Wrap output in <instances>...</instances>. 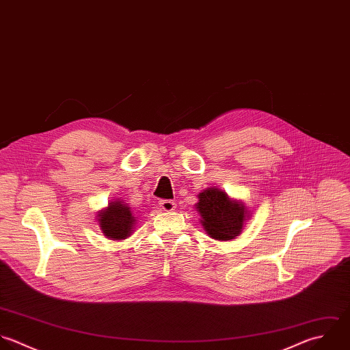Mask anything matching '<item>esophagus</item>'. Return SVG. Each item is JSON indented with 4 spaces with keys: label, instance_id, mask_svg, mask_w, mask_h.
Returning a JSON list of instances; mask_svg holds the SVG:
<instances>
[{
    "label": "esophagus",
    "instance_id": "34e87169",
    "mask_svg": "<svg viewBox=\"0 0 350 350\" xmlns=\"http://www.w3.org/2000/svg\"><path fill=\"white\" fill-rule=\"evenodd\" d=\"M159 208L162 211H173L176 208V203L173 200H161L159 202Z\"/></svg>",
    "mask_w": 350,
    "mask_h": 350
}]
</instances>
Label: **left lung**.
I'll list each match as a JSON object with an SVG mask.
<instances>
[{
	"label": "left lung",
	"mask_w": 350,
	"mask_h": 350,
	"mask_svg": "<svg viewBox=\"0 0 350 350\" xmlns=\"http://www.w3.org/2000/svg\"><path fill=\"white\" fill-rule=\"evenodd\" d=\"M196 211L204 232L214 240L230 241L241 234L243 228L251 217L248 207L225 191L210 187L198 195Z\"/></svg>",
	"instance_id": "left-lung-1"
}]
</instances>
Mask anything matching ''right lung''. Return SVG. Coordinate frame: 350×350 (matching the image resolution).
<instances>
[{"instance_id":"add662e5","label":"right lung","mask_w":350,"mask_h":350,"mask_svg":"<svg viewBox=\"0 0 350 350\" xmlns=\"http://www.w3.org/2000/svg\"><path fill=\"white\" fill-rule=\"evenodd\" d=\"M96 221L106 239L118 241L128 239L135 232L137 219L128 203L121 199H113L107 207L98 211Z\"/></svg>"}]
</instances>
